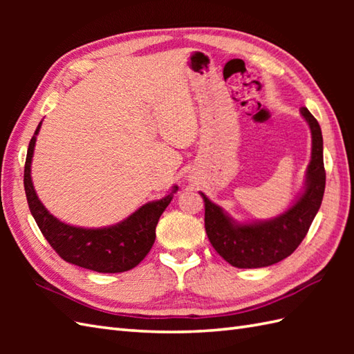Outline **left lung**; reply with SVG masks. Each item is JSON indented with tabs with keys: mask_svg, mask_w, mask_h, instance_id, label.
Wrapping results in <instances>:
<instances>
[{
	"mask_svg": "<svg viewBox=\"0 0 354 354\" xmlns=\"http://www.w3.org/2000/svg\"><path fill=\"white\" fill-rule=\"evenodd\" d=\"M310 127L312 156L306 170L303 192L284 213L268 221L237 222L204 193L205 231L217 254L231 266L240 269L275 265L297 250L321 207L326 189L321 127L309 109L301 108Z\"/></svg>",
	"mask_w": 354,
	"mask_h": 354,
	"instance_id": "left-lung-1",
	"label": "left lung"
}]
</instances>
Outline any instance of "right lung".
<instances>
[{"label":"right lung","mask_w":354,"mask_h":354,"mask_svg":"<svg viewBox=\"0 0 354 354\" xmlns=\"http://www.w3.org/2000/svg\"><path fill=\"white\" fill-rule=\"evenodd\" d=\"M42 122L30 140L24 167V189L30 213L44 237L61 257L80 268L103 274L124 272L135 268L146 257L155 242V228L167 208L178 185H173L167 196L147 202L124 221L102 228L74 227L53 216L36 194L32 181V160Z\"/></svg>","instance_id":"add662e5"}]
</instances>
